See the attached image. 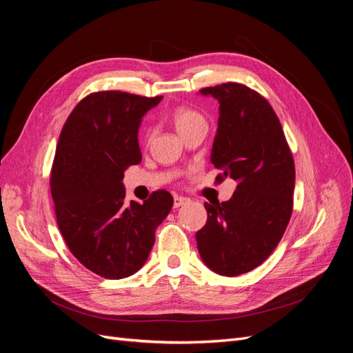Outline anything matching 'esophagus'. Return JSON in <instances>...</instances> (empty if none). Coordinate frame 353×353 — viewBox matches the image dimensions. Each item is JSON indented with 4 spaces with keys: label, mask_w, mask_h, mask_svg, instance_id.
<instances>
[{
    "label": "esophagus",
    "mask_w": 353,
    "mask_h": 353,
    "mask_svg": "<svg viewBox=\"0 0 353 353\" xmlns=\"http://www.w3.org/2000/svg\"><path fill=\"white\" fill-rule=\"evenodd\" d=\"M187 201H188V199H187V197H183V196H175V197H174V208H175V209H178V208H181L183 205H185Z\"/></svg>",
    "instance_id": "1"
}]
</instances>
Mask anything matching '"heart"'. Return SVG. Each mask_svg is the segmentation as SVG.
Returning a JSON list of instances; mask_svg holds the SVG:
<instances>
[{"mask_svg":"<svg viewBox=\"0 0 353 353\" xmlns=\"http://www.w3.org/2000/svg\"><path fill=\"white\" fill-rule=\"evenodd\" d=\"M170 119H172L176 132L183 138L188 132L193 131L194 128L200 125H206V121L205 117H203V114L191 108H176L172 112V114H170Z\"/></svg>","mask_w":353,"mask_h":353,"instance_id":"1","label":"heart"}]
</instances>
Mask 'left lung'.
<instances>
[{"label":"left lung","instance_id":"8db88e82","mask_svg":"<svg viewBox=\"0 0 353 353\" xmlns=\"http://www.w3.org/2000/svg\"><path fill=\"white\" fill-rule=\"evenodd\" d=\"M219 103L210 162L237 188L228 201L205 203L206 225L196 234L208 268L236 276L259 266L279 245L293 210L294 162L271 104L243 83L200 90Z\"/></svg>","mask_w":353,"mask_h":353}]
</instances>
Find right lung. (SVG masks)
I'll return each mask as SVG.
<instances>
[{
  "label": "right lung",
  "instance_id": "add662e5",
  "mask_svg": "<svg viewBox=\"0 0 353 353\" xmlns=\"http://www.w3.org/2000/svg\"><path fill=\"white\" fill-rule=\"evenodd\" d=\"M162 99L94 92L60 132L50 179L57 225L74 258L104 279H126L143 268L154 231L174 205L165 190L126 205L122 183L125 169L141 162L143 116Z\"/></svg>",
  "mask_w": 353,
  "mask_h": 353
}]
</instances>
